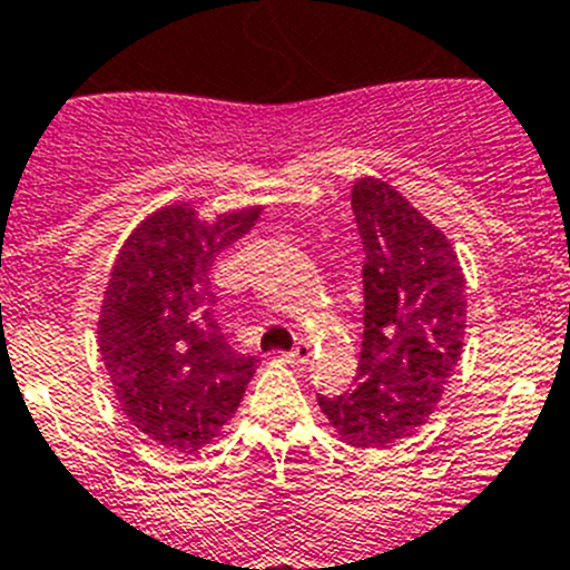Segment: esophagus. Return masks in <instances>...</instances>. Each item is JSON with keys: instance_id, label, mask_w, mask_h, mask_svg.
<instances>
[{"instance_id": "obj_1", "label": "esophagus", "mask_w": 570, "mask_h": 570, "mask_svg": "<svg viewBox=\"0 0 570 570\" xmlns=\"http://www.w3.org/2000/svg\"><path fill=\"white\" fill-rule=\"evenodd\" d=\"M285 360H288L291 365H296V367L308 365V360H311V347L305 345V342H299V345H296L294 351H291V354H285Z\"/></svg>"}]
</instances>
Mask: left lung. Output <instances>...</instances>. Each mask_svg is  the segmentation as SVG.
<instances>
[{
  "mask_svg": "<svg viewBox=\"0 0 570 570\" xmlns=\"http://www.w3.org/2000/svg\"><path fill=\"white\" fill-rule=\"evenodd\" d=\"M365 265V331L354 387L320 400L354 448H391L420 431L454 374L465 336V276L454 245L394 185L351 190Z\"/></svg>",
  "mask_w": 570,
  "mask_h": 570,
  "instance_id": "1",
  "label": "left lung"
}]
</instances>
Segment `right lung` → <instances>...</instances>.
Returning a JSON list of instances; mask_svg holds the SVG:
<instances>
[{"label": "right lung", "mask_w": 570, "mask_h": 570, "mask_svg": "<svg viewBox=\"0 0 570 570\" xmlns=\"http://www.w3.org/2000/svg\"><path fill=\"white\" fill-rule=\"evenodd\" d=\"M262 208L199 219L188 203L142 219L105 288L99 351L130 425L176 451H199L236 414L256 356L236 354L216 322L214 256L248 234Z\"/></svg>", "instance_id": "obj_1"}]
</instances>
